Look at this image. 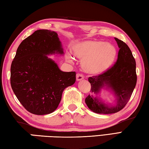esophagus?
<instances>
[{"label":"esophagus","mask_w":149,"mask_h":149,"mask_svg":"<svg viewBox=\"0 0 149 149\" xmlns=\"http://www.w3.org/2000/svg\"><path fill=\"white\" fill-rule=\"evenodd\" d=\"M84 79V75H83L82 74H77L76 75V79H77V81H81V80H82V79Z\"/></svg>","instance_id":"1"}]
</instances>
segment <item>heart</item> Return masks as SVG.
<instances>
[{
    "label": "heart",
    "instance_id": "b5f03b06",
    "mask_svg": "<svg viewBox=\"0 0 149 149\" xmlns=\"http://www.w3.org/2000/svg\"><path fill=\"white\" fill-rule=\"evenodd\" d=\"M72 53L82 60L83 69L91 74H100L109 69L116 56V50L112 44L100 41H85L75 44ZM70 61L71 58L67 57Z\"/></svg>",
    "mask_w": 149,
    "mask_h": 149
}]
</instances>
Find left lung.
Returning a JSON list of instances; mask_svg holds the SVG:
<instances>
[{"label":"left lung","mask_w":149,"mask_h":149,"mask_svg":"<svg viewBox=\"0 0 149 149\" xmlns=\"http://www.w3.org/2000/svg\"><path fill=\"white\" fill-rule=\"evenodd\" d=\"M114 39L120 49L116 64L104 74L88 79L91 85V95L85 101L88 108L97 114L119 112L130 100L137 83L136 63L132 51L124 42ZM102 89L114 94L116 100L114 105L105 103L100 97Z\"/></svg>","instance_id":"8db88e82"}]
</instances>
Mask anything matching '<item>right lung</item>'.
I'll use <instances>...</instances> for the list:
<instances>
[{
    "instance_id": "1",
    "label": "right lung",
    "mask_w": 149,
    "mask_h": 149,
    "mask_svg": "<svg viewBox=\"0 0 149 149\" xmlns=\"http://www.w3.org/2000/svg\"><path fill=\"white\" fill-rule=\"evenodd\" d=\"M57 33L39 29L25 39L11 64L12 89L28 112L36 115L53 112L65 88L75 82V72L60 70L48 56L63 55Z\"/></svg>"
}]
</instances>
